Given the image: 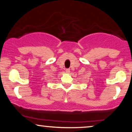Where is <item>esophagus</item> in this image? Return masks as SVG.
I'll return each mask as SVG.
<instances>
[{"label": "esophagus", "mask_w": 132, "mask_h": 132, "mask_svg": "<svg viewBox=\"0 0 132 132\" xmlns=\"http://www.w3.org/2000/svg\"><path fill=\"white\" fill-rule=\"evenodd\" d=\"M66 73H69V72H70V69H66Z\"/></svg>", "instance_id": "1"}]
</instances>
